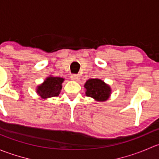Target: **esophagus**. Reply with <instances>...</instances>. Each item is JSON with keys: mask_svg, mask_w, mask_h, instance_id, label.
<instances>
[{"mask_svg": "<svg viewBox=\"0 0 159 159\" xmlns=\"http://www.w3.org/2000/svg\"><path fill=\"white\" fill-rule=\"evenodd\" d=\"M70 78L72 80H75V81H78V80L80 79V76L78 75H72L70 76Z\"/></svg>", "mask_w": 159, "mask_h": 159, "instance_id": "34e87169", "label": "esophagus"}]
</instances>
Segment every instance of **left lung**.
Listing matches in <instances>:
<instances>
[{
    "mask_svg": "<svg viewBox=\"0 0 159 159\" xmlns=\"http://www.w3.org/2000/svg\"><path fill=\"white\" fill-rule=\"evenodd\" d=\"M85 94L92 98L97 102H105L110 97L111 89L108 84H105L98 78H91L84 84Z\"/></svg>",
    "mask_w": 159,
    "mask_h": 159,
    "instance_id": "8db88e82",
    "label": "left lung"
}]
</instances>
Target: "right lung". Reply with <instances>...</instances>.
Wrapping results in <instances>:
<instances>
[{
  "mask_svg": "<svg viewBox=\"0 0 159 159\" xmlns=\"http://www.w3.org/2000/svg\"><path fill=\"white\" fill-rule=\"evenodd\" d=\"M64 80L65 79L63 78L60 77L49 76L44 80L42 84L38 86L37 93L43 99L59 95L62 89L61 84Z\"/></svg>",
  "mask_w": 159,
  "mask_h": 159,
  "instance_id": "right-lung-1",
  "label": "right lung"
}]
</instances>
